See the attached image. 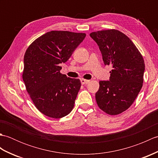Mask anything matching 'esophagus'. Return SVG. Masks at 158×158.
I'll list each match as a JSON object with an SVG mask.
<instances>
[{
  "label": "esophagus",
  "mask_w": 158,
  "mask_h": 158,
  "mask_svg": "<svg viewBox=\"0 0 158 158\" xmlns=\"http://www.w3.org/2000/svg\"><path fill=\"white\" fill-rule=\"evenodd\" d=\"M89 82V80H87L85 79H81V83L82 85H84V84H87Z\"/></svg>",
  "instance_id": "34e87169"
}]
</instances>
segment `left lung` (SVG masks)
I'll use <instances>...</instances> for the list:
<instances>
[{"instance_id": "8db88e82", "label": "left lung", "mask_w": 158, "mask_h": 158, "mask_svg": "<svg viewBox=\"0 0 158 158\" xmlns=\"http://www.w3.org/2000/svg\"><path fill=\"white\" fill-rule=\"evenodd\" d=\"M89 36L99 46L105 64L113 66L109 81H99L97 105L109 115H118L132 105L141 89L145 62L134 43L117 30L93 32Z\"/></svg>"}]
</instances>
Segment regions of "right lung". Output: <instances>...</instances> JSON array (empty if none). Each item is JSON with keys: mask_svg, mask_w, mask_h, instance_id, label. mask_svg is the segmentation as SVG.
<instances>
[{"mask_svg": "<svg viewBox=\"0 0 158 158\" xmlns=\"http://www.w3.org/2000/svg\"><path fill=\"white\" fill-rule=\"evenodd\" d=\"M85 36L52 31L39 36L26 49L23 81L35 106L45 115L59 119L73 110L81 81L60 73V64L70 58Z\"/></svg>", "mask_w": 158, "mask_h": 158, "instance_id": "right-lung-1", "label": "right lung"}]
</instances>
